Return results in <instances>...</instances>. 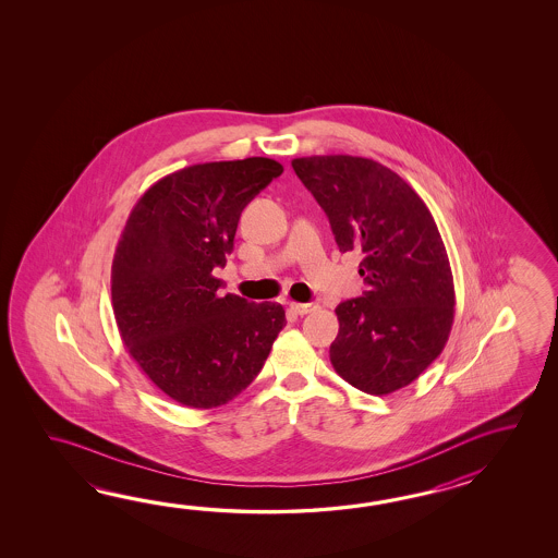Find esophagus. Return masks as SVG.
<instances>
[{
  "mask_svg": "<svg viewBox=\"0 0 558 558\" xmlns=\"http://www.w3.org/2000/svg\"><path fill=\"white\" fill-rule=\"evenodd\" d=\"M291 308L295 311L296 315H308V313L317 311L319 305L317 303H291Z\"/></svg>",
  "mask_w": 558,
  "mask_h": 558,
  "instance_id": "obj_1",
  "label": "esophagus"
}]
</instances>
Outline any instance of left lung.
Instances as JSON below:
<instances>
[{
    "mask_svg": "<svg viewBox=\"0 0 558 558\" xmlns=\"http://www.w3.org/2000/svg\"><path fill=\"white\" fill-rule=\"evenodd\" d=\"M291 166L323 211L341 253L363 255V296L335 308L332 368L368 395L403 389L445 349L454 319L451 263L415 190L379 161L313 155Z\"/></svg>",
    "mask_w": 558,
    "mask_h": 558,
    "instance_id": "1",
    "label": "left lung"
}]
</instances>
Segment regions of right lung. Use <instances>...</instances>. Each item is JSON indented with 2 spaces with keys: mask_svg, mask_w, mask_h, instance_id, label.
Listing matches in <instances>:
<instances>
[{
  "mask_svg": "<svg viewBox=\"0 0 558 558\" xmlns=\"http://www.w3.org/2000/svg\"><path fill=\"white\" fill-rule=\"evenodd\" d=\"M283 173L267 157L179 169L131 209L111 265V303L130 355L173 401L214 409L259 375L279 303L219 295L215 267L233 250L245 205Z\"/></svg>",
  "mask_w": 558,
  "mask_h": 558,
  "instance_id": "add662e5",
  "label": "right lung"
}]
</instances>
